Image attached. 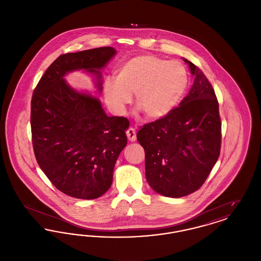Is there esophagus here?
Instances as JSON below:
<instances>
[{
    "mask_svg": "<svg viewBox=\"0 0 261 261\" xmlns=\"http://www.w3.org/2000/svg\"><path fill=\"white\" fill-rule=\"evenodd\" d=\"M127 138L130 142H135L136 141V130L134 128H129L126 132Z\"/></svg>",
    "mask_w": 261,
    "mask_h": 261,
    "instance_id": "34e87169",
    "label": "esophagus"
}]
</instances>
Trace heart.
Listing matches in <instances>:
<instances>
[{
    "label": "heart",
    "mask_w": 261,
    "mask_h": 261,
    "mask_svg": "<svg viewBox=\"0 0 261 261\" xmlns=\"http://www.w3.org/2000/svg\"><path fill=\"white\" fill-rule=\"evenodd\" d=\"M188 85L189 75L181 62L143 55L125 62L117 70L116 80H105L103 96L110 110L121 115L135 94L137 107L147 118L156 120L180 103Z\"/></svg>",
    "instance_id": "b5f03b06"
}]
</instances>
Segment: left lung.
I'll use <instances>...</instances> for the list:
<instances>
[{"instance_id": "obj_1", "label": "left lung", "mask_w": 261, "mask_h": 261, "mask_svg": "<svg viewBox=\"0 0 261 261\" xmlns=\"http://www.w3.org/2000/svg\"><path fill=\"white\" fill-rule=\"evenodd\" d=\"M194 84L178 108L145 124L137 140L145 149L146 178L150 188L168 198L199 190L217 162L221 120L214 90L203 72L185 58Z\"/></svg>"}]
</instances>
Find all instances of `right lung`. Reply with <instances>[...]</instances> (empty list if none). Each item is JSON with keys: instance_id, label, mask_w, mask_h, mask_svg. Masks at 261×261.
I'll use <instances>...</instances> for the list:
<instances>
[{"instance_id": "add662e5", "label": "right lung", "mask_w": 261, "mask_h": 261, "mask_svg": "<svg viewBox=\"0 0 261 261\" xmlns=\"http://www.w3.org/2000/svg\"><path fill=\"white\" fill-rule=\"evenodd\" d=\"M116 55L101 47L60 56L41 77L31 99V131L38 164L51 184L76 199H94L112 186L113 169L127 145L125 117L108 116L98 97L71 87L64 76H95Z\"/></svg>"}]
</instances>
